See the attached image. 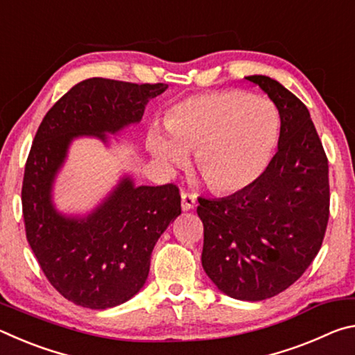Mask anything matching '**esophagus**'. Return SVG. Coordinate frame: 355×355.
<instances>
[{
  "instance_id": "34e87169",
  "label": "esophagus",
  "mask_w": 355,
  "mask_h": 355,
  "mask_svg": "<svg viewBox=\"0 0 355 355\" xmlns=\"http://www.w3.org/2000/svg\"><path fill=\"white\" fill-rule=\"evenodd\" d=\"M196 199H197V196L194 194V192L183 191L182 192V208H183V211H189V209L194 208Z\"/></svg>"
}]
</instances>
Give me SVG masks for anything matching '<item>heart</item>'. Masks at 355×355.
<instances>
[{
	"mask_svg": "<svg viewBox=\"0 0 355 355\" xmlns=\"http://www.w3.org/2000/svg\"><path fill=\"white\" fill-rule=\"evenodd\" d=\"M167 137L147 136L156 163L175 169L196 152V167L209 189L238 192L257 182L272 158L280 135L279 112L269 101L243 91H216L180 100L167 110Z\"/></svg>",
	"mask_w": 355,
	"mask_h": 355,
	"instance_id": "b5f03b06",
	"label": "heart"
}]
</instances>
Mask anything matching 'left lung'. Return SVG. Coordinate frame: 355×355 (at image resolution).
I'll list each match as a JSON object with an SVG mask.
<instances>
[{"instance_id":"1","label":"left lung","mask_w":355,"mask_h":355,"mask_svg":"<svg viewBox=\"0 0 355 355\" xmlns=\"http://www.w3.org/2000/svg\"><path fill=\"white\" fill-rule=\"evenodd\" d=\"M260 86L280 114L279 150L249 188L224 199L199 197L202 266L227 296L263 300L285 291L315 260L326 235L329 164L310 112L269 76Z\"/></svg>"}]
</instances>
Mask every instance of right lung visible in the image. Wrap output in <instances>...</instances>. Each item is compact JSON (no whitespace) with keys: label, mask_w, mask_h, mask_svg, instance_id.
<instances>
[{"label":"right lung","mask_w":355,"mask_h":355,"mask_svg":"<svg viewBox=\"0 0 355 355\" xmlns=\"http://www.w3.org/2000/svg\"><path fill=\"white\" fill-rule=\"evenodd\" d=\"M166 89L89 78L53 105L35 133L21 186L26 239L48 282L81 307H116L141 290L156 241L182 214V197L177 184L136 188L123 178L87 218H65L51 203L53 180L73 137L105 141L139 122L147 101Z\"/></svg>","instance_id":"add662e5"}]
</instances>
